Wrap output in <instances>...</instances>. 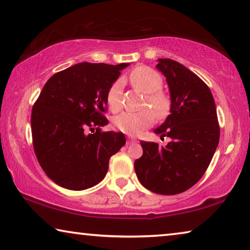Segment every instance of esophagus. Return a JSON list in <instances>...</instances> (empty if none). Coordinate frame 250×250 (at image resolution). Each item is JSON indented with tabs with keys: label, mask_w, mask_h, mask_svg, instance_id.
<instances>
[{
	"label": "esophagus",
	"mask_w": 250,
	"mask_h": 250,
	"mask_svg": "<svg viewBox=\"0 0 250 250\" xmlns=\"http://www.w3.org/2000/svg\"><path fill=\"white\" fill-rule=\"evenodd\" d=\"M135 141H137V139H135V138H132V137L128 138V145H129V143H133Z\"/></svg>",
	"instance_id": "obj_1"
}]
</instances>
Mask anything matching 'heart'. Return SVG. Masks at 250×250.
I'll return each mask as SVG.
<instances>
[{
  "label": "heart",
  "mask_w": 250,
  "mask_h": 250,
  "mask_svg": "<svg viewBox=\"0 0 250 250\" xmlns=\"http://www.w3.org/2000/svg\"><path fill=\"white\" fill-rule=\"evenodd\" d=\"M129 80L135 89L146 95L145 107L154 111L152 113L150 110H143L140 112H122L115 118L113 125L118 130L134 137L153 124L154 116L159 119L166 117L170 104L166 95L159 91L163 86V79L158 71L146 66H139L131 71ZM122 87V79H117L107 91V104L113 112L121 108Z\"/></svg>",
  "instance_id": "1"
}]
</instances>
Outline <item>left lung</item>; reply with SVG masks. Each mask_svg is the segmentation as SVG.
Segmentation results:
<instances>
[{
	"label": "left lung",
	"instance_id": "1",
	"mask_svg": "<svg viewBox=\"0 0 250 250\" xmlns=\"http://www.w3.org/2000/svg\"><path fill=\"white\" fill-rule=\"evenodd\" d=\"M156 69L167 79L171 108L153 131L171 141L166 146L141 141L134 170L149 191L175 195L197 183L213 159L219 142L216 105L207 84L180 62L159 58Z\"/></svg>",
	"mask_w": 250,
	"mask_h": 250
}]
</instances>
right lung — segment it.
<instances>
[{"mask_svg": "<svg viewBox=\"0 0 250 250\" xmlns=\"http://www.w3.org/2000/svg\"><path fill=\"white\" fill-rule=\"evenodd\" d=\"M129 65L79 62L53 75L42 89L32 110L34 151L46 175L62 188L97 185L110 158L125 146L124 133L99 128L108 125L103 112L109 87Z\"/></svg>", "mask_w": 250, "mask_h": 250, "instance_id": "right-lung-1", "label": "right lung"}]
</instances>
